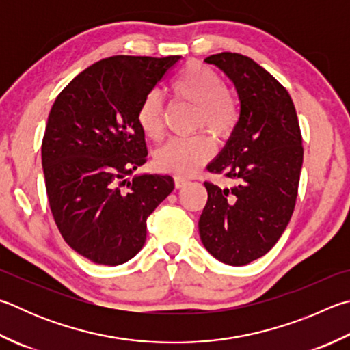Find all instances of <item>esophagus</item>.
Wrapping results in <instances>:
<instances>
[{"mask_svg":"<svg viewBox=\"0 0 350 350\" xmlns=\"http://www.w3.org/2000/svg\"><path fill=\"white\" fill-rule=\"evenodd\" d=\"M188 183V180L187 179H183V177H176L174 179V185H176V188H183Z\"/></svg>","mask_w":350,"mask_h":350,"instance_id":"1","label":"esophagus"}]
</instances>
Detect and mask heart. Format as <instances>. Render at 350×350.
I'll list each match as a JSON object with an SVG mask.
<instances>
[{
    "label": "heart",
    "instance_id": "b5f03b06",
    "mask_svg": "<svg viewBox=\"0 0 350 350\" xmlns=\"http://www.w3.org/2000/svg\"><path fill=\"white\" fill-rule=\"evenodd\" d=\"M171 93L196 109L194 129H205L217 137L231 135L237 124V107L220 76L202 64H189L171 82ZM137 122L147 137L157 141L163 135V104L156 92L144 98ZM214 154V142L205 135L171 139L156 151L154 161L165 173L194 176Z\"/></svg>",
    "mask_w": 350,
    "mask_h": 350
}]
</instances>
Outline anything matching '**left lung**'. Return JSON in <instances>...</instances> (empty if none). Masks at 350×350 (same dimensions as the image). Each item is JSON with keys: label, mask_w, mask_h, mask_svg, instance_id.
Instances as JSON below:
<instances>
[{"label": "left lung", "mask_w": 350, "mask_h": 350, "mask_svg": "<svg viewBox=\"0 0 350 350\" xmlns=\"http://www.w3.org/2000/svg\"><path fill=\"white\" fill-rule=\"evenodd\" d=\"M205 62L232 82L240 114L208 165L232 185L205 182L208 202L199 234L214 258L243 266L272 250L294 213L303 165L300 125L286 88L251 58L219 53Z\"/></svg>", "instance_id": "1"}]
</instances>
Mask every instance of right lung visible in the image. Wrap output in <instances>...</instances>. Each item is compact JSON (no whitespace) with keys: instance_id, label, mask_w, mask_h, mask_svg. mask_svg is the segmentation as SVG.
I'll return each mask as SVG.
<instances>
[{"instance_id":"1","label":"right lung","mask_w":350,"mask_h":350,"mask_svg":"<svg viewBox=\"0 0 350 350\" xmlns=\"http://www.w3.org/2000/svg\"><path fill=\"white\" fill-rule=\"evenodd\" d=\"M180 56L118 55L81 72L59 93L42 139V170L55 224L93 263L129 262L147 239V219L174 189L170 174L139 173L144 98Z\"/></svg>"}]
</instances>
